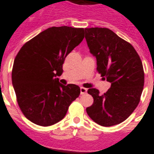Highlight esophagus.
I'll return each mask as SVG.
<instances>
[{
  "instance_id": "1",
  "label": "esophagus",
  "mask_w": 154,
  "mask_h": 154,
  "mask_svg": "<svg viewBox=\"0 0 154 154\" xmlns=\"http://www.w3.org/2000/svg\"><path fill=\"white\" fill-rule=\"evenodd\" d=\"M80 90H81V94H85L87 93V89H86V88L81 87L80 88Z\"/></svg>"
}]
</instances>
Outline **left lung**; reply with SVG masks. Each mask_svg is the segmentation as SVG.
<instances>
[{
	"mask_svg": "<svg viewBox=\"0 0 154 154\" xmlns=\"http://www.w3.org/2000/svg\"><path fill=\"white\" fill-rule=\"evenodd\" d=\"M84 33L97 60V71L111 84L103 94L94 88L88 90L94 103L86 112L101 126L119 124L128 118L140 100L145 82L141 60L131 43L108 28H85Z\"/></svg>",
	"mask_w": 154,
	"mask_h": 154,
	"instance_id": "1",
	"label": "left lung"
}]
</instances>
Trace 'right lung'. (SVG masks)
Instances as JSON below:
<instances>
[{
    "label": "right lung",
    "instance_id": "1",
    "mask_svg": "<svg viewBox=\"0 0 154 154\" xmlns=\"http://www.w3.org/2000/svg\"><path fill=\"white\" fill-rule=\"evenodd\" d=\"M83 38V28L52 26L26 42L17 54L12 82L22 114L34 124L58 123L80 95L78 85H63L56 77L63 72L66 56Z\"/></svg>",
    "mask_w": 154,
    "mask_h": 154
}]
</instances>
